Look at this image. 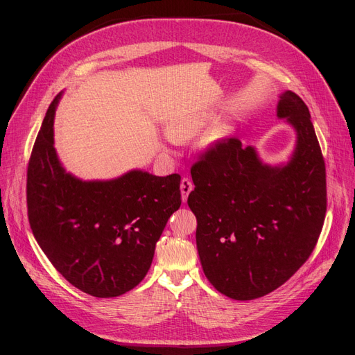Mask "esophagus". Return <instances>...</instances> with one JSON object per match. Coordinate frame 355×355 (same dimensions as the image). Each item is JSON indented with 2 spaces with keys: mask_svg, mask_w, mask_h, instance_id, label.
Segmentation results:
<instances>
[{
  "mask_svg": "<svg viewBox=\"0 0 355 355\" xmlns=\"http://www.w3.org/2000/svg\"><path fill=\"white\" fill-rule=\"evenodd\" d=\"M194 189V184H192V180L188 178H184L180 180V192H182V200L187 201L189 192Z\"/></svg>",
  "mask_w": 355,
  "mask_h": 355,
  "instance_id": "1",
  "label": "esophagus"
}]
</instances>
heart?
Segmentation results:
<instances>
[{
    "instance_id": "heart-1",
    "label": "heart",
    "mask_w": 355,
    "mask_h": 355,
    "mask_svg": "<svg viewBox=\"0 0 355 355\" xmlns=\"http://www.w3.org/2000/svg\"><path fill=\"white\" fill-rule=\"evenodd\" d=\"M209 118L202 114H188L179 116L168 124L167 132L175 141H188L207 124Z\"/></svg>"
}]
</instances>
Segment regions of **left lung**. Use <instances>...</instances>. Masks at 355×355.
Listing matches in <instances>:
<instances>
[{
  "label": "left lung",
  "mask_w": 355,
  "mask_h": 355,
  "mask_svg": "<svg viewBox=\"0 0 355 355\" xmlns=\"http://www.w3.org/2000/svg\"><path fill=\"white\" fill-rule=\"evenodd\" d=\"M277 110L297 132L286 166H265L252 146L223 137L191 167L196 188L188 206L197 218L202 271L235 300L284 284L313 253L326 218V166L308 106L286 92Z\"/></svg>",
  "instance_id": "8db88e82"
}]
</instances>
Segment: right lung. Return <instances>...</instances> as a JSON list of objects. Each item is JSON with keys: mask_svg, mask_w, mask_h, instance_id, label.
Masks as SVG:
<instances>
[{"mask_svg": "<svg viewBox=\"0 0 355 355\" xmlns=\"http://www.w3.org/2000/svg\"><path fill=\"white\" fill-rule=\"evenodd\" d=\"M49 106L26 171L32 234L51 265L81 292L120 296L144 280L168 218L180 207V176L130 171L83 182L59 164Z\"/></svg>", "mask_w": 355, "mask_h": 355, "instance_id": "obj_1", "label": "right lung"}]
</instances>
